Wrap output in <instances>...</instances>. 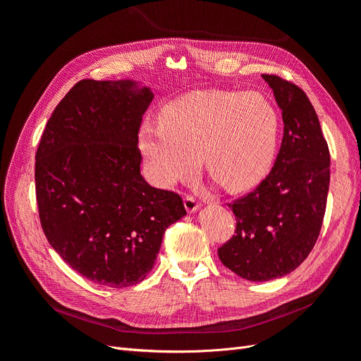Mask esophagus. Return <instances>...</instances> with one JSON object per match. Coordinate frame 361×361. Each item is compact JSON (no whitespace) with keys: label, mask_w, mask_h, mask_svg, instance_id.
Here are the masks:
<instances>
[{"label":"esophagus","mask_w":361,"mask_h":361,"mask_svg":"<svg viewBox=\"0 0 361 361\" xmlns=\"http://www.w3.org/2000/svg\"><path fill=\"white\" fill-rule=\"evenodd\" d=\"M183 203H185V209H187L190 214L195 212L202 206V203L195 197H192V195H185V202Z\"/></svg>","instance_id":"obj_1"}]
</instances>
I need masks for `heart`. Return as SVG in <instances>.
<instances>
[{"mask_svg": "<svg viewBox=\"0 0 361 361\" xmlns=\"http://www.w3.org/2000/svg\"><path fill=\"white\" fill-rule=\"evenodd\" d=\"M279 126L276 108L260 93L192 92L164 108L161 122L143 123L140 150L161 187L190 176L202 155L212 179L243 191L268 171Z\"/></svg>", "mask_w": 361, "mask_h": 361, "instance_id": "1", "label": "heart"}]
</instances>
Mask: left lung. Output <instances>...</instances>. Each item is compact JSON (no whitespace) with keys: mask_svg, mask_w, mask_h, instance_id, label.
<instances>
[{"mask_svg":"<svg viewBox=\"0 0 361 361\" xmlns=\"http://www.w3.org/2000/svg\"><path fill=\"white\" fill-rule=\"evenodd\" d=\"M262 76L281 110V146L268 176L228 203L235 235L218 248L223 265L250 281L279 279L302 264L319 236L330 187V150L309 97L277 75Z\"/></svg>","mask_w":361,"mask_h":361,"instance_id":"obj_1","label":"left lung"}]
</instances>
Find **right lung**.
<instances>
[{"instance_id":"1","label":"right lung","mask_w":361,"mask_h":361,"mask_svg":"<svg viewBox=\"0 0 361 361\" xmlns=\"http://www.w3.org/2000/svg\"><path fill=\"white\" fill-rule=\"evenodd\" d=\"M154 99L135 81L81 80L49 117L36 152V199L51 247L85 279L134 286L154 268L179 194L140 173L138 130Z\"/></svg>"}]
</instances>
